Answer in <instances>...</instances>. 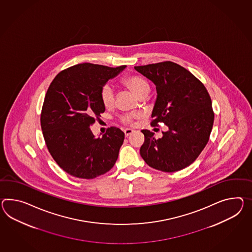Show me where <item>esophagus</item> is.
<instances>
[{
	"instance_id": "obj_1",
	"label": "esophagus",
	"mask_w": 252,
	"mask_h": 252,
	"mask_svg": "<svg viewBox=\"0 0 252 252\" xmlns=\"http://www.w3.org/2000/svg\"><path fill=\"white\" fill-rule=\"evenodd\" d=\"M133 132H134V130L131 128H126L124 130V133H125L126 136H128V135H131Z\"/></svg>"
}]
</instances>
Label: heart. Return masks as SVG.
<instances>
[{"mask_svg":"<svg viewBox=\"0 0 252 252\" xmlns=\"http://www.w3.org/2000/svg\"><path fill=\"white\" fill-rule=\"evenodd\" d=\"M125 86L128 87L132 92L135 94L138 97L144 94H148L150 86L148 81L140 75H130L126 76L122 80ZM100 98L105 107H110L115 102V92L113 87L106 84L103 86L100 91ZM137 117V114H127L121 117L122 122L125 124H130L135 117Z\"/></svg>","mask_w":252,"mask_h":252,"instance_id":"heart-1","label":"heart"}]
</instances>
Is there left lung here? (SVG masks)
<instances>
[{
    "label": "left lung",
    "mask_w": 252,
    "mask_h": 252,
    "mask_svg": "<svg viewBox=\"0 0 252 252\" xmlns=\"http://www.w3.org/2000/svg\"><path fill=\"white\" fill-rule=\"evenodd\" d=\"M135 69L156 86L158 95L151 125L163 122L167 126L159 139L149 130H142V158L160 171L181 170L197 158L209 142L214 122L209 93L189 71L173 62Z\"/></svg>",
    "instance_id": "left-lung-1"
}]
</instances>
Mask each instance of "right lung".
Listing matches in <instances>:
<instances>
[{"label": "right lung", "mask_w": 252, "mask_h": 252, "mask_svg": "<svg viewBox=\"0 0 252 252\" xmlns=\"http://www.w3.org/2000/svg\"><path fill=\"white\" fill-rule=\"evenodd\" d=\"M126 67L80 63L62 71L50 85L41 115L43 137L58 166L73 177L96 178L117 162L124 132L112 126L95 137L90 126L105 110L101 88Z\"/></svg>", "instance_id": "add662e5"}]
</instances>
